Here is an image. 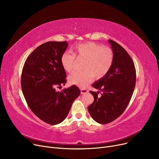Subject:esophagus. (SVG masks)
Returning a JSON list of instances; mask_svg holds the SVG:
<instances>
[{
	"label": "esophagus",
	"instance_id": "34e87169",
	"mask_svg": "<svg viewBox=\"0 0 159 159\" xmlns=\"http://www.w3.org/2000/svg\"><path fill=\"white\" fill-rule=\"evenodd\" d=\"M80 92H81V94H85V93L88 92V90L85 89V88H81L80 89Z\"/></svg>",
	"mask_w": 159,
	"mask_h": 159
}]
</instances>
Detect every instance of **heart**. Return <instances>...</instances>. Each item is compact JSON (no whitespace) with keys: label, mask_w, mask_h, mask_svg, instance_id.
<instances>
[{"label":"heart","mask_w":159,"mask_h":159,"mask_svg":"<svg viewBox=\"0 0 159 159\" xmlns=\"http://www.w3.org/2000/svg\"><path fill=\"white\" fill-rule=\"evenodd\" d=\"M72 53L64 52L61 62L64 70L70 73L75 68L76 57L84 60L82 64L84 70L75 71L68 77L70 83L81 87L88 84L93 77L96 79L104 77L114 61V53L111 48L93 42L77 44L73 48Z\"/></svg>","instance_id":"b5f03b06"}]
</instances>
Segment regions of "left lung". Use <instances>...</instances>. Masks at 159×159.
Returning <instances> with one entry per match:
<instances>
[{"label":"left lung","instance_id":"8db88e82","mask_svg":"<svg viewBox=\"0 0 159 159\" xmlns=\"http://www.w3.org/2000/svg\"><path fill=\"white\" fill-rule=\"evenodd\" d=\"M109 43L114 53V61L105 76L93 84L92 86L100 91H89L94 101L88 107L91 117L101 124L113 122L122 115L129 104L136 84V70L132 58L117 43L112 40Z\"/></svg>","mask_w":159,"mask_h":159}]
</instances>
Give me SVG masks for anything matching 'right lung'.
Here are the masks:
<instances>
[{
    "label": "right lung",
    "instance_id": "add662e5",
    "mask_svg": "<svg viewBox=\"0 0 159 159\" xmlns=\"http://www.w3.org/2000/svg\"><path fill=\"white\" fill-rule=\"evenodd\" d=\"M67 47L66 41L41 44L28 56L22 71L21 87L29 107L40 120L51 125L66 119L80 94L75 85L60 92L56 91L66 83L61 57Z\"/></svg>",
    "mask_w": 159,
    "mask_h": 159
}]
</instances>
